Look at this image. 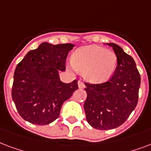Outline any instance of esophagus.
<instances>
[{
  "label": "esophagus",
  "mask_w": 151,
  "mask_h": 151,
  "mask_svg": "<svg viewBox=\"0 0 151 151\" xmlns=\"http://www.w3.org/2000/svg\"><path fill=\"white\" fill-rule=\"evenodd\" d=\"M78 85H79V88H84L85 87V83H84L83 82L79 81L78 82Z\"/></svg>",
  "instance_id": "obj_1"
}]
</instances>
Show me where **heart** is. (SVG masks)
I'll list each match as a JSON object with an SVG mask.
<instances>
[{
  "instance_id": "heart-1",
  "label": "heart",
  "mask_w": 151,
  "mask_h": 151,
  "mask_svg": "<svg viewBox=\"0 0 151 151\" xmlns=\"http://www.w3.org/2000/svg\"><path fill=\"white\" fill-rule=\"evenodd\" d=\"M72 62L75 69L83 73L89 81L100 83L113 76L117 65V57L113 50L89 45L76 51Z\"/></svg>"
}]
</instances>
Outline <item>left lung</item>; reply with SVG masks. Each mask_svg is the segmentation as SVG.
<instances>
[{"label":"left lung","instance_id":"8db88e82","mask_svg":"<svg viewBox=\"0 0 151 151\" xmlns=\"http://www.w3.org/2000/svg\"><path fill=\"white\" fill-rule=\"evenodd\" d=\"M117 57L115 72L101 83H85L83 105L87 122L99 130L113 129L123 124L137 106L139 72L135 60L115 43H108Z\"/></svg>","mask_w":151,"mask_h":151}]
</instances>
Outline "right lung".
<instances>
[{"label":"right lung","instance_id":"right-lung-1","mask_svg":"<svg viewBox=\"0 0 151 151\" xmlns=\"http://www.w3.org/2000/svg\"><path fill=\"white\" fill-rule=\"evenodd\" d=\"M74 45L42 43L19 63L14 72L12 97L21 117L45 125L57 120L64 101L78 89V81L65 83L59 71H65L68 54Z\"/></svg>","mask_w":151,"mask_h":151}]
</instances>
